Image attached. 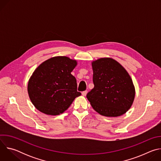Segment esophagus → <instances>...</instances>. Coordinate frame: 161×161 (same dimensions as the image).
<instances>
[{"label": "esophagus", "instance_id": "1", "mask_svg": "<svg viewBox=\"0 0 161 161\" xmlns=\"http://www.w3.org/2000/svg\"><path fill=\"white\" fill-rule=\"evenodd\" d=\"M87 92H87V90H85V91H83V92H82V95L83 96H85L86 94H87Z\"/></svg>", "mask_w": 161, "mask_h": 161}]
</instances>
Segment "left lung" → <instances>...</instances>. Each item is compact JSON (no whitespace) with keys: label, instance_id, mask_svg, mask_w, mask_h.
Segmentation results:
<instances>
[{"label":"left lung","instance_id":"left-lung-1","mask_svg":"<svg viewBox=\"0 0 161 161\" xmlns=\"http://www.w3.org/2000/svg\"><path fill=\"white\" fill-rule=\"evenodd\" d=\"M94 87L86 95L93 109L103 116L122 115L131 107L135 88L124 67L111 58L92 62Z\"/></svg>","mask_w":161,"mask_h":161}]
</instances>
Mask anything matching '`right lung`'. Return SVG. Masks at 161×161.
Instances as JSON below:
<instances>
[{"label": "right lung", "mask_w": 161, "mask_h": 161, "mask_svg": "<svg viewBox=\"0 0 161 161\" xmlns=\"http://www.w3.org/2000/svg\"><path fill=\"white\" fill-rule=\"evenodd\" d=\"M76 65V60L58 56L36 69L29 80L27 90L37 109L49 115H58L81 96L77 91L76 80L71 73Z\"/></svg>", "instance_id": "obj_1"}]
</instances>
